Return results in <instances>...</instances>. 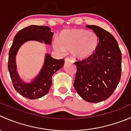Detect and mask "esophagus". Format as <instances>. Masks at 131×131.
Masks as SVG:
<instances>
[{"label":"esophagus","mask_w":131,"mask_h":131,"mask_svg":"<svg viewBox=\"0 0 131 131\" xmlns=\"http://www.w3.org/2000/svg\"><path fill=\"white\" fill-rule=\"evenodd\" d=\"M65 62L66 63H68V62H73V60H72L71 59H70L69 58H65Z\"/></svg>","instance_id":"34e87169"}]
</instances>
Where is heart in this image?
Wrapping results in <instances>:
<instances>
[{"mask_svg":"<svg viewBox=\"0 0 131 131\" xmlns=\"http://www.w3.org/2000/svg\"><path fill=\"white\" fill-rule=\"evenodd\" d=\"M99 43V36L93 30L64 29L61 32L58 41L54 43V48L63 53L72 52L73 56L78 59H85L95 52Z\"/></svg>","mask_w":131,"mask_h":131,"instance_id":"1","label":"heart"}]
</instances>
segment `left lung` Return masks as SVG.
Masks as SVG:
<instances>
[{
    "label": "left lung",
    "instance_id": "obj_1",
    "mask_svg": "<svg viewBox=\"0 0 131 131\" xmlns=\"http://www.w3.org/2000/svg\"><path fill=\"white\" fill-rule=\"evenodd\" d=\"M86 27L97 34L99 43L92 55L74 63L77 72L73 86L84 101L99 102L107 99L120 82L122 53L110 32L96 25Z\"/></svg>",
    "mask_w": 131,
    "mask_h": 131
}]
</instances>
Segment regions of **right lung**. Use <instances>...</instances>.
I'll use <instances>...</instances> for the list:
<instances>
[{
  "instance_id": "1",
  "label": "right lung",
  "mask_w": 131,
  "mask_h": 131,
  "mask_svg": "<svg viewBox=\"0 0 131 131\" xmlns=\"http://www.w3.org/2000/svg\"><path fill=\"white\" fill-rule=\"evenodd\" d=\"M54 33L48 26L32 25L19 30L15 35L9 51L8 70L15 90L27 99H36L49 92L52 85V77L64 65V59H56L49 54L45 56L44 65L38 75L30 83L24 82L19 77L16 69L15 57L19 48L25 41L36 40L50 45Z\"/></svg>"
}]
</instances>
